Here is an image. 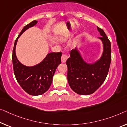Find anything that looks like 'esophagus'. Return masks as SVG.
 <instances>
[{"instance_id": "esophagus-1", "label": "esophagus", "mask_w": 127, "mask_h": 127, "mask_svg": "<svg viewBox=\"0 0 127 127\" xmlns=\"http://www.w3.org/2000/svg\"><path fill=\"white\" fill-rule=\"evenodd\" d=\"M68 58V55H66V54H62V58H61L62 62H63V63H65V62H66V60H67Z\"/></svg>"}]
</instances>
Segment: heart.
I'll use <instances>...</instances> for the list:
<instances>
[{"label":"heart","mask_w":127,"mask_h":127,"mask_svg":"<svg viewBox=\"0 0 127 127\" xmlns=\"http://www.w3.org/2000/svg\"><path fill=\"white\" fill-rule=\"evenodd\" d=\"M81 35H79L78 37H77V38H79V37H80ZM69 38V35H62V36H60L59 37V41H60V42H65V41H67L68 39ZM73 45H75V41L73 43Z\"/></svg>","instance_id":"obj_1"}]
</instances>
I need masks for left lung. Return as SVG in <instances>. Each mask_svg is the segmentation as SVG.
I'll return each instance as SVG.
<instances>
[{
    "label": "left lung",
    "instance_id": "left-lung-1",
    "mask_svg": "<svg viewBox=\"0 0 127 127\" xmlns=\"http://www.w3.org/2000/svg\"><path fill=\"white\" fill-rule=\"evenodd\" d=\"M103 43V51L101 57L93 63H87L83 58L80 51L75 48L70 52L66 64L67 79L70 87L76 93L88 95L94 93L104 82L108 73L111 61V42L103 30L97 27Z\"/></svg>",
    "mask_w": 127,
    "mask_h": 127
}]
</instances>
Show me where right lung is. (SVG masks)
<instances>
[{"mask_svg": "<svg viewBox=\"0 0 127 127\" xmlns=\"http://www.w3.org/2000/svg\"><path fill=\"white\" fill-rule=\"evenodd\" d=\"M37 23L33 20L24 26L15 41L12 52V63L14 74L21 87L28 94L32 96L42 95L51 84L56 68L61 63V52H51L47 55L42 62L36 65L28 67L19 61L16 55V45L19 37L28 28Z\"/></svg>", "mask_w": 127, "mask_h": 127, "instance_id": "right-lung-1", "label": "right lung"}]
</instances>
